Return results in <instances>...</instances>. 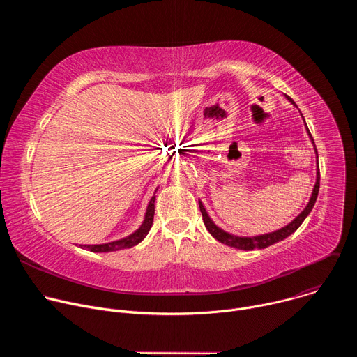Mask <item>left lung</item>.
Here are the masks:
<instances>
[{
  "label": "left lung",
  "mask_w": 357,
  "mask_h": 357,
  "mask_svg": "<svg viewBox=\"0 0 357 357\" xmlns=\"http://www.w3.org/2000/svg\"><path fill=\"white\" fill-rule=\"evenodd\" d=\"M287 98L291 101V103H292L294 106H296L295 101H294L289 96H287ZM303 121H305V120H303ZM307 130H308V127H307ZM308 134H310V137H311V139H312V142H314V138H312L310 130H308ZM314 146H315V142H314ZM315 152H317V157H318L317 146H315ZM319 181H321V175H319V167H318L317 182H315L314 192H312V196H311V199H310V203L307 205V208H305L289 225H287L285 227H282V229H280V230H277V231L267 233V234H261V236H256V237H238V236H233V234H230V233H226L225 230L219 229V227L211 220V218H209L208 213H206V209L203 208L202 202L199 200V208H200V213H202V218H203V223H205V226H206V229L209 230V233H211L216 240H219V241L223 243V244H227V245L234 247V248H238V250H247V251H248V250H254V248H266V247H268V245H271V244H274V243H278V241L287 238L288 236H291V234L302 225V222L305 220V218H307V216L310 215V212L312 211V208H314V205H315V202H317L318 192H319Z\"/></svg>",
  "instance_id": "obj_1"
}]
</instances>
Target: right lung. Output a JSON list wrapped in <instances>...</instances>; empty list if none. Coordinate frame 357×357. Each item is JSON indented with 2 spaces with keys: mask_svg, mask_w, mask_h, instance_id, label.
<instances>
[{
  "mask_svg": "<svg viewBox=\"0 0 357 357\" xmlns=\"http://www.w3.org/2000/svg\"><path fill=\"white\" fill-rule=\"evenodd\" d=\"M154 213H155V196H152L149 200V205L146 208L145 219L137 231H134L128 237L117 240V241H112L107 244H94V245L89 244V245H83V247H86L89 251H94V252H107V251H116V250H121V248L134 247L139 241H142L145 238V236L148 234V231L152 226V222H154Z\"/></svg>",
  "mask_w": 357,
  "mask_h": 357,
  "instance_id": "add662e5",
  "label": "right lung"
}]
</instances>
